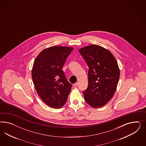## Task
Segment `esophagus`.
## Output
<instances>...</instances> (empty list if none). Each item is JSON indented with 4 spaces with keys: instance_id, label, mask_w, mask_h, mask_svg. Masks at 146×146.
Instances as JSON below:
<instances>
[{
    "instance_id": "1",
    "label": "esophagus",
    "mask_w": 146,
    "mask_h": 146,
    "mask_svg": "<svg viewBox=\"0 0 146 146\" xmlns=\"http://www.w3.org/2000/svg\"><path fill=\"white\" fill-rule=\"evenodd\" d=\"M78 83H76V84H73V87H74V88H76L78 87Z\"/></svg>"
}]
</instances>
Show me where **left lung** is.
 <instances>
[{"label": "left lung", "mask_w": 146, "mask_h": 146, "mask_svg": "<svg viewBox=\"0 0 146 146\" xmlns=\"http://www.w3.org/2000/svg\"><path fill=\"white\" fill-rule=\"evenodd\" d=\"M79 52L89 67L84 100L94 108L104 106L113 96L119 81L117 62L109 50L96 44L82 48Z\"/></svg>", "instance_id": "left-lung-1"}]
</instances>
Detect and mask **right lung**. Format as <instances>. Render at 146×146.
I'll return each instance as SVG.
<instances>
[{
    "label": "right lung",
    "instance_id": "1",
    "mask_svg": "<svg viewBox=\"0 0 146 146\" xmlns=\"http://www.w3.org/2000/svg\"><path fill=\"white\" fill-rule=\"evenodd\" d=\"M73 48L52 46L44 49L36 58L31 76L36 90L42 101L52 108L66 103L72 84L62 68Z\"/></svg>",
    "mask_w": 146,
    "mask_h": 146
}]
</instances>
